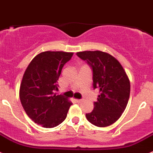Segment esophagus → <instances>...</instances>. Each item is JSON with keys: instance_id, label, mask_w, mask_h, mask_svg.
<instances>
[{"instance_id": "1", "label": "esophagus", "mask_w": 153, "mask_h": 153, "mask_svg": "<svg viewBox=\"0 0 153 153\" xmlns=\"http://www.w3.org/2000/svg\"><path fill=\"white\" fill-rule=\"evenodd\" d=\"M77 101V102L78 103H82V102H83V99H76V100H75Z\"/></svg>"}]
</instances>
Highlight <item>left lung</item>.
<instances>
[{"label": "left lung", "instance_id": "8db88e82", "mask_svg": "<svg viewBox=\"0 0 153 153\" xmlns=\"http://www.w3.org/2000/svg\"><path fill=\"white\" fill-rule=\"evenodd\" d=\"M77 56L91 67L94 89L100 92L92 112L86 114L87 120L99 127L110 126L126 109L130 93L129 78L119 61L109 53L83 51Z\"/></svg>", "mask_w": 153, "mask_h": 153}]
</instances>
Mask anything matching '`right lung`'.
<instances>
[{
    "label": "right lung",
    "mask_w": 153,
    "mask_h": 153,
    "mask_svg": "<svg viewBox=\"0 0 153 153\" xmlns=\"http://www.w3.org/2000/svg\"><path fill=\"white\" fill-rule=\"evenodd\" d=\"M73 53L46 51L33 59L26 69L20 87V99L29 117L45 128L62 123L72 104L66 97L56 95L64 65Z\"/></svg>",
    "instance_id": "obj_1"
}]
</instances>
